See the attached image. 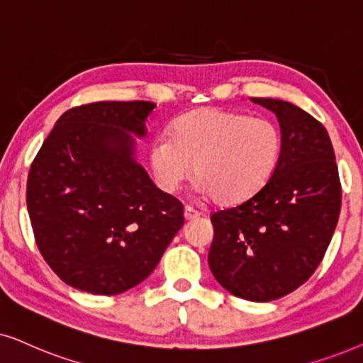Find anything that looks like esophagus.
I'll list each match as a JSON object with an SVG mask.
<instances>
[{
    "label": "esophagus",
    "mask_w": 363,
    "mask_h": 363,
    "mask_svg": "<svg viewBox=\"0 0 363 363\" xmlns=\"http://www.w3.org/2000/svg\"><path fill=\"white\" fill-rule=\"evenodd\" d=\"M184 217H186V220H194V219H197V217H201V212L194 209V207L186 206L184 207Z\"/></svg>",
    "instance_id": "1"
}]
</instances>
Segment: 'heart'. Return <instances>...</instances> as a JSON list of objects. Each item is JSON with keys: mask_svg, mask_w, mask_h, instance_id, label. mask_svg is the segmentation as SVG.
Listing matches in <instances>:
<instances>
[{"mask_svg": "<svg viewBox=\"0 0 363 363\" xmlns=\"http://www.w3.org/2000/svg\"><path fill=\"white\" fill-rule=\"evenodd\" d=\"M280 152L282 136L270 119L202 108L181 116L171 138L154 139L149 166L159 189L167 194L184 184L194 169L201 194L234 206L267 184Z\"/></svg>", "mask_w": 363, "mask_h": 363, "instance_id": "heart-1", "label": "heart"}]
</instances>
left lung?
Returning a JSON list of instances; mask_svg holds the SVG:
<instances>
[{
    "label": "left lung",
    "instance_id": "8db88e82",
    "mask_svg": "<svg viewBox=\"0 0 363 363\" xmlns=\"http://www.w3.org/2000/svg\"><path fill=\"white\" fill-rule=\"evenodd\" d=\"M250 101L277 116L282 152L257 194L211 216L209 267L232 296L269 302L315 272L339 222L342 189L330 138L315 118L282 99Z\"/></svg>",
    "mask_w": 363,
    "mask_h": 363
}]
</instances>
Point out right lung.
Listing matches in <instances>:
<instances>
[{"label": "right lung", "mask_w": 363, "mask_h": 363, "mask_svg": "<svg viewBox=\"0 0 363 363\" xmlns=\"http://www.w3.org/2000/svg\"><path fill=\"white\" fill-rule=\"evenodd\" d=\"M149 101L66 111L31 164L26 204L38 249L62 282L116 296L147 279L184 224L182 204L136 161Z\"/></svg>", "instance_id": "1"}]
</instances>
